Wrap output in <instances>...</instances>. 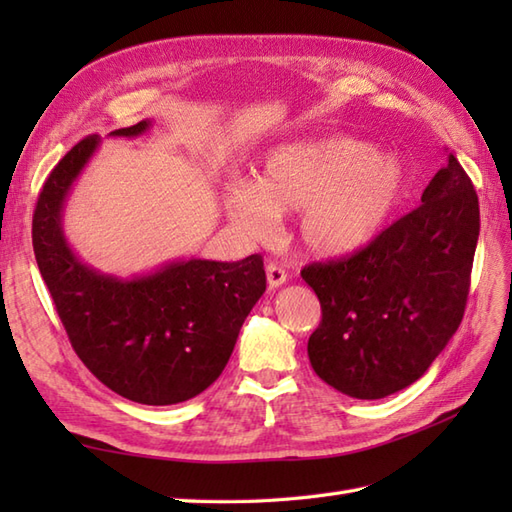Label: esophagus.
Segmentation results:
<instances>
[{"label": "esophagus", "instance_id": "34e87169", "mask_svg": "<svg viewBox=\"0 0 512 512\" xmlns=\"http://www.w3.org/2000/svg\"><path fill=\"white\" fill-rule=\"evenodd\" d=\"M266 279H268V286L270 288H279V286L286 284L288 273L281 266H277V264H268L266 266Z\"/></svg>", "mask_w": 512, "mask_h": 512}]
</instances>
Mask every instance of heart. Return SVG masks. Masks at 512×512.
Listing matches in <instances>:
<instances>
[{
  "mask_svg": "<svg viewBox=\"0 0 512 512\" xmlns=\"http://www.w3.org/2000/svg\"><path fill=\"white\" fill-rule=\"evenodd\" d=\"M411 176L400 156L352 136L299 140L270 149L255 180L226 191V215L239 231L266 239L277 213H295L297 237L317 257L369 246L407 200Z\"/></svg>",
  "mask_w": 512,
  "mask_h": 512,
  "instance_id": "heart-1",
  "label": "heart"
}]
</instances>
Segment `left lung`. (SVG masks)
Listing matches in <instances>:
<instances>
[{
    "label": "left lung",
    "mask_w": 512,
    "mask_h": 512,
    "mask_svg": "<svg viewBox=\"0 0 512 512\" xmlns=\"http://www.w3.org/2000/svg\"><path fill=\"white\" fill-rule=\"evenodd\" d=\"M477 235V193L449 154L416 211L352 257L303 268L321 303L308 341L317 376L361 400L416 383L464 317Z\"/></svg>",
    "instance_id": "left-lung-1"
}]
</instances>
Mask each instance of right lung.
<instances>
[{"label":"right lung","instance_id":"right-lung-1","mask_svg":"<svg viewBox=\"0 0 512 512\" xmlns=\"http://www.w3.org/2000/svg\"><path fill=\"white\" fill-rule=\"evenodd\" d=\"M149 125L140 121L112 136H140ZM99 143V136L83 138L43 184L32 215L39 273L74 352L103 385L140 405H176L222 374L239 328L266 290L264 259H182L129 279L83 264L61 217Z\"/></svg>","mask_w":512,"mask_h":512}]
</instances>
